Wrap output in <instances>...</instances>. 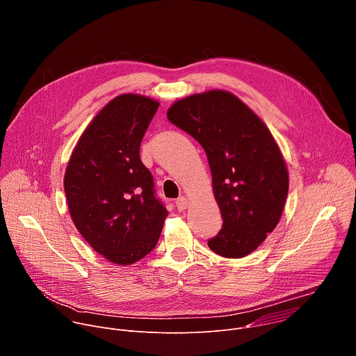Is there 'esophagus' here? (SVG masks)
Wrapping results in <instances>:
<instances>
[{"mask_svg": "<svg viewBox=\"0 0 356 356\" xmlns=\"http://www.w3.org/2000/svg\"><path fill=\"white\" fill-rule=\"evenodd\" d=\"M176 207L179 211H184L187 207H188V200L186 197H180L177 201H176Z\"/></svg>", "mask_w": 356, "mask_h": 356, "instance_id": "obj_1", "label": "esophagus"}]
</instances>
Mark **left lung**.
I'll return each mask as SVG.
<instances>
[{
	"label": "left lung",
	"instance_id": "1",
	"mask_svg": "<svg viewBox=\"0 0 356 356\" xmlns=\"http://www.w3.org/2000/svg\"><path fill=\"white\" fill-rule=\"evenodd\" d=\"M168 118L204 147L222 228L213 252L239 259L255 250L280 221L289 172L277 142L243 101L225 90L180 98Z\"/></svg>",
	"mask_w": 356,
	"mask_h": 356
}]
</instances>
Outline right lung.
Masks as SVG:
<instances>
[{"label": "right lung", "instance_id": "obj_1", "mask_svg": "<svg viewBox=\"0 0 356 356\" xmlns=\"http://www.w3.org/2000/svg\"><path fill=\"white\" fill-rule=\"evenodd\" d=\"M158 108L159 101L140 94L113 98L79 138L65 172L67 207L77 231L115 265L146 257L169 214L139 158Z\"/></svg>", "mask_w": 356, "mask_h": 356}]
</instances>
